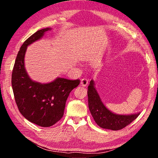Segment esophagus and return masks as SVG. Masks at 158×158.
I'll return each instance as SVG.
<instances>
[{
	"instance_id": "esophagus-1",
	"label": "esophagus",
	"mask_w": 158,
	"mask_h": 158,
	"mask_svg": "<svg viewBox=\"0 0 158 158\" xmlns=\"http://www.w3.org/2000/svg\"><path fill=\"white\" fill-rule=\"evenodd\" d=\"M88 83H89V80L87 79H81V85H83V86H86L88 85Z\"/></svg>"
}]
</instances>
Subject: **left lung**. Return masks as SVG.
<instances>
[{
    "label": "left lung",
    "mask_w": 158,
    "mask_h": 158,
    "mask_svg": "<svg viewBox=\"0 0 158 158\" xmlns=\"http://www.w3.org/2000/svg\"><path fill=\"white\" fill-rule=\"evenodd\" d=\"M88 102L92 116L99 126L112 130H121L137 118L140 113L132 115H117L105 107L91 80L88 87Z\"/></svg>",
    "instance_id": "8db88e82"
}]
</instances>
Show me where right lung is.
Returning a JSON list of instances; mask_svg holds the SVG:
<instances>
[{
  "mask_svg": "<svg viewBox=\"0 0 158 158\" xmlns=\"http://www.w3.org/2000/svg\"><path fill=\"white\" fill-rule=\"evenodd\" d=\"M50 29L37 31L23 42L12 74V90L19 110L28 121L41 127H50L60 121L69 93L80 83L79 79L57 78L49 84H42L32 81L28 76L24 68L26 48Z\"/></svg>",
  "mask_w": 158,
  "mask_h": 158,
  "instance_id": "1",
  "label": "right lung"
}]
</instances>
